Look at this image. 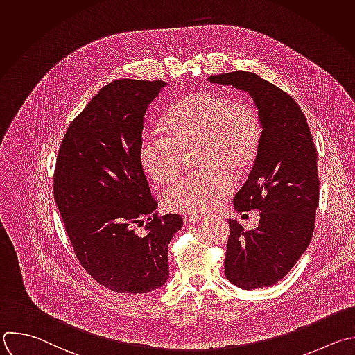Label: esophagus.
I'll return each mask as SVG.
<instances>
[{"label": "esophagus", "instance_id": "34e87169", "mask_svg": "<svg viewBox=\"0 0 355 355\" xmlns=\"http://www.w3.org/2000/svg\"><path fill=\"white\" fill-rule=\"evenodd\" d=\"M200 216L199 214H185L184 216V223L185 224H196L198 221H200Z\"/></svg>", "mask_w": 355, "mask_h": 355}]
</instances>
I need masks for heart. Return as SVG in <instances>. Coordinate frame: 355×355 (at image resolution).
<instances>
[{
  "instance_id": "obj_1",
  "label": "heart",
  "mask_w": 355,
  "mask_h": 355,
  "mask_svg": "<svg viewBox=\"0 0 355 355\" xmlns=\"http://www.w3.org/2000/svg\"><path fill=\"white\" fill-rule=\"evenodd\" d=\"M167 137L146 134L139 146L145 173L159 184L173 182L184 168V152L199 148L198 164L205 171L182 178L164 193L171 211H209L234 188V173L254 160L261 141V121L244 100L213 92L191 93L163 115Z\"/></svg>"
}]
</instances>
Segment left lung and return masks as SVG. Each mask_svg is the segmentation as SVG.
<instances>
[{"label":"left lung","instance_id":"left-lung-1","mask_svg":"<svg viewBox=\"0 0 355 355\" xmlns=\"http://www.w3.org/2000/svg\"><path fill=\"white\" fill-rule=\"evenodd\" d=\"M209 82L248 92L258 108L261 141L254 167L234 198L237 211L259 210L255 230L228 218L225 277L240 288L270 287L308 248L319 203L318 153L295 100L257 73L211 75Z\"/></svg>","mask_w":355,"mask_h":355}]
</instances>
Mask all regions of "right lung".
<instances>
[{
	"mask_svg": "<svg viewBox=\"0 0 355 355\" xmlns=\"http://www.w3.org/2000/svg\"><path fill=\"white\" fill-rule=\"evenodd\" d=\"M163 80L118 79L68 127L54 174V199L85 270L115 293L144 294L166 284L168 244L180 214L155 213L139 146L149 104ZM145 219L146 234L133 225Z\"/></svg>",
	"mask_w": 355,
	"mask_h": 355,
	"instance_id": "obj_1",
	"label": "right lung"
}]
</instances>
